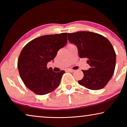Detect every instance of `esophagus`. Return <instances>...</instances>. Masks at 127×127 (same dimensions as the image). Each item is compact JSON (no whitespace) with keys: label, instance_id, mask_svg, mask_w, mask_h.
Segmentation results:
<instances>
[{"label":"esophagus","instance_id":"esophagus-1","mask_svg":"<svg viewBox=\"0 0 127 127\" xmlns=\"http://www.w3.org/2000/svg\"><path fill=\"white\" fill-rule=\"evenodd\" d=\"M67 70L68 71V72H73L75 71L74 70H73V69H68Z\"/></svg>","mask_w":127,"mask_h":127}]
</instances>
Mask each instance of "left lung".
Here are the masks:
<instances>
[{
	"label": "left lung",
	"instance_id": "left-lung-1",
	"mask_svg": "<svg viewBox=\"0 0 127 127\" xmlns=\"http://www.w3.org/2000/svg\"><path fill=\"white\" fill-rule=\"evenodd\" d=\"M69 41L78 48L80 58H87L91 67L82 70L84 77L78 83L90 90L105 87L112 78L116 66V53L107 38L96 33L80 31L67 34Z\"/></svg>",
	"mask_w": 127,
	"mask_h": 127
}]
</instances>
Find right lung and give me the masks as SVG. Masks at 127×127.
<instances>
[{
    "label": "right lung",
    "instance_id": "add662e5",
    "mask_svg": "<svg viewBox=\"0 0 127 127\" xmlns=\"http://www.w3.org/2000/svg\"><path fill=\"white\" fill-rule=\"evenodd\" d=\"M67 34L40 36L22 48L17 64L19 73L26 87L36 94L50 93L60 85L65 71L54 72L52 67L48 69L47 65L66 44Z\"/></svg>",
    "mask_w": 127,
    "mask_h": 127
}]
</instances>
